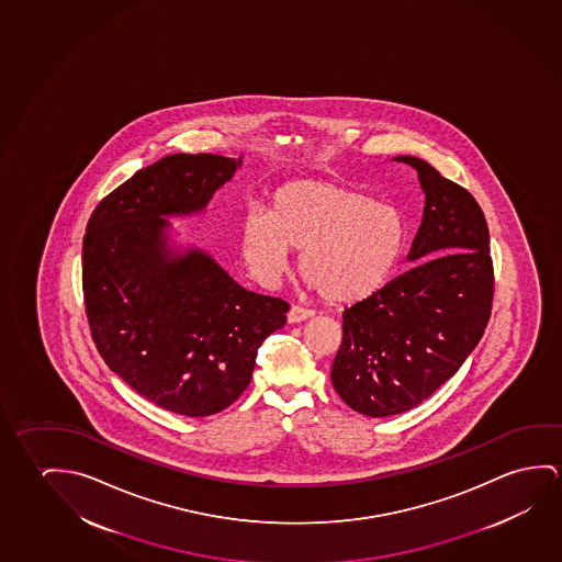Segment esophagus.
I'll return each instance as SVG.
<instances>
[{
    "instance_id": "obj_1",
    "label": "esophagus",
    "mask_w": 562,
    "mask_h": 562,
    "mask_svg": "<svg viewBox=\"0 0 562 562\" xmlns=\"http://www.w3.org/2000/svg\"><path fill=\"white\" fill-rule=\"evenodd\" d=\"M315 312L302 307V305H292L290 312H288V323H302V321L312 319Z\"/></svg>"
}]
</instances>
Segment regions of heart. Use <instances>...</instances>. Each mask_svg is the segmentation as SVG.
I'll return each mask as SVG.
<instances>
[{
  "label": "heart",
  "instance_id": "b5f03b06",
  "mask_svg": "<svg viewBox=\"0 0 562 562\" xmlns=\"http://www.w3.org/2000/svg\"><path fill=\"white\" fill-rule=\"evenodd\" d=\"M243 257L252 277L274 284L300 249V268L330 303L380 292L405 247L403 216L389 204L337 182L295 181L278 190L270 214L250 207L243 220Z\"/></svg>",
  "mask_w": 562,
  "mask_h": 562
}]
</instances>
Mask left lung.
Returning a JSON list of instances; mask_svg holds the SVG:
<instances>
[{"mask_svg": "<svg viewBox=\"0 0 562 562\" xmlns=\"http://www.w3.org/2000/svg\"><path fill=\"white\" fill-rule=\"evenodd\" d=\"M424 192L423 224L408 262L380 292L346 307L330 381L360 415L393 416L420 405L453 378L483 337L493 307L491 237L463 187L413 156Z\"/></svg>", "mask_w": 562, "mask_h": 562, "instance_id": "1", "label": "left lung"}]
</instances>
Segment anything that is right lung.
I'll list each match as a JSON object with an SVG mask.
<instances>
[{
  "label": "right lung",
  "mask_w": 562,
  "mask_h": 562,
  "mask_svg": "<svg viewBox=\"0 0 562 562\" xmlns=\"http://www.w3.org/2000/svg\"><path fill=\"white\" fill-rule=\"evenodd\" d=\"M243 157L175 154L139 169L89 217L83 297L99 355L142 397L216 415L250 383L290 305L237 284L199 247L175 249L167 217L202 214Z\"/></svg>",
  "instance_id": "obj_1"
}]
</instances>
